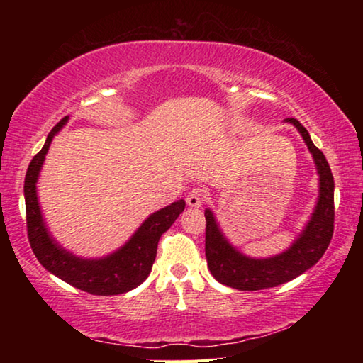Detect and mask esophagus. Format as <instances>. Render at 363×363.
I'll use <instances>...</instances> for the list:
<instances>
[{"label":"esophagus","instance_id":"esophagus-1","mask_svg":"<svg viewBox=\"0 0 363 363\" xmlns=\"http://www.w3.org/2000/svg\"><path fill=\"white\" fill-rule=\"evenodd\" d=\"M187 205L192 206V208H200L201 205H203L205 201V196H203V192H201L200 189H194L190 190V194L187 195Z\"/></svg>","mask_w":363,"mask_h":363}]
</instances>
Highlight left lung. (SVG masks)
<instances>
[{"instance_id":"obj_1","label":"left lung","mask_w":363,"mask_h":363,"mask_svg":"<svg viewBox=\"0 0 363 363\" xmlns=\"http://www.w3.org/2000/svg\"><path fill=\"white\" fill-rule=\"evenodd\" d=\"M285 121L296 128L303 136L307 149L314 158L318 174V196L314 211L290 247L269 257L247 256L227 240L210 208L205 210V253L210 272L219 284L240 291L264 290L296 279L307 269L315 266L333 237L335 181L330 164L298 120L286 118Z\"/></svg>"}]
</instances>
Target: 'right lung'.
I'll list each match as a JSON object with an SVG mask.
<instances>
[{"label":"right lung","instance_id":"1","mask_svg":"<svg viewBox=\"0 0 363 363\" xmlns=\"http://www.w3.org/2000/svg\"><path fill=\"white\" fill-rule=\"evenodd\" d=\"M69 116L60 120L48 134L43 149L28 164L23 195H26L28 240L36 259L48 272L60 280L97 296H112L134 290L149 277L157 256L160 237L167 232L186 208V201L174 203L152 213L123 247L102 257H83L65 250L49 232L43 218L36 184L54 136L67 125Z\"/></svg>","mask_w":363,"mask_h":363}]
</instances>
